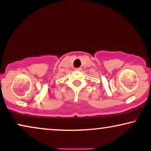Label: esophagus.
Masks as SVG:
<instances>
[{
	"instance_id": "1",
	"label": "esophagus",
	"mask_w": 151,
	"mask_h": 151,
	"mask_svg": "<svg viewBox=\"0 0 151 151\" xmlns=\"http://www.w3.org/2000/svg\"><path fill=\"white\" fill-rule=\"evenodd\" d=\"M76 71H81V70H82V68H80V67L77 68V69H76Z\"/></svg>"
}]
</instances>
